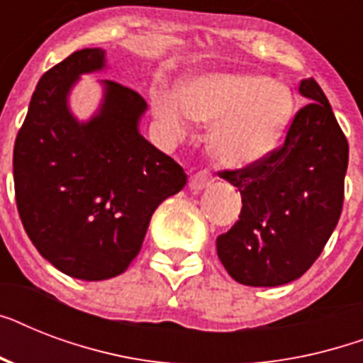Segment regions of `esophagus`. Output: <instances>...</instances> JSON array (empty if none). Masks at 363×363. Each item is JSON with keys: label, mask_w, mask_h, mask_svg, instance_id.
Segmentation results:
<instances>
[{"label": "esophagus", "mask_w": 363, "mask_h": 363, "mask_svg": "<svg viewBox=\"0 0 363 363\" xmlns=\"http://www.w3.org/2000/svg\"><path fill=\"white\" fill-rule=\"evenodd\" d=\"M211 182H213V175H211V171L207 169L196 171V173L190 177V188H192V190H203L205 186H209Z\"/></svg>", "instance_id": "1"}]
</instances>
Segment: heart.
Here are the masks:
<instances>
[{"label":"heart","mask_w":363,"mask_h":363,"mask_svg":"<svg viewBox=\"0 0 363 363\" xmlns=\"http://www.w3.org/2000/svg\"><path fill=\"white\" fill-rule=\"evenodd\" d=\"M154 115L175 137L188 131V118L214 125L211 152L228 167H247L267 158L281 141L294 111L292 94L269 77L209 73L179 90L152 94Z\"/></svg>","instance_id":"obj_1"}]
</instances>
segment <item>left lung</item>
<instances>
[{
  "mask_svg": "<svg viewBox=\"0 0 363 363\" xmlns=\"http://www.w3.org/2000/svg\"><path fill=\"white\" fill-rule=\"evenodd\" d=\"M311 99L281 147L258 164L220 171L239 188V220L216 238V254L247 286H281L303 275L341 216L349 143L315 79L299 82Z\"/></svg>",
  "mask_w": 363,
  "mask_h": 363,
  "instance_id": "1",
  "label": "left lung"
}]
</instances>
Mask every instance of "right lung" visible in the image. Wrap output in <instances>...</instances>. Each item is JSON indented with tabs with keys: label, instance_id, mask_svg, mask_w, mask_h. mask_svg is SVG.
I'll use <instances>...</instances> for the list:
<instances>
[{
	"label": "right lung",
	"instance_id": "right-lung-1",
	"mask_svg": "<svg viewBox=\"0 0 363 363\" xmlns=\"http://www.w3.org/2000/svg\"><path fill=\"white\" fill-rule=\"evenodd\" d=\"M105 67V50L82 48L48 69L31 96L13 152L16 209L43 258L82 281L128 269L150 216L181 192L186 173L139 133L147 101L121 82L90 122H77L67 94L79 75Z\"/></svg>",
	"mask_w": 363,
	"mask_h": 363
}]
</instances>
